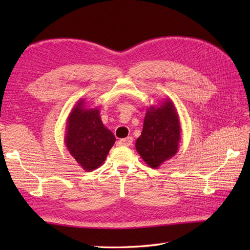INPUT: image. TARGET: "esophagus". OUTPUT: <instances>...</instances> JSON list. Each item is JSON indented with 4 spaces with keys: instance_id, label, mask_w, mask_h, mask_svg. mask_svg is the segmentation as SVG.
Wrapping results in <instances>:
<instances>
[{
    "instance_id": "1",
    "label": "esophagus",
    "mask_w": 250,
    "mask_h": 250,
    "mask_svg": "<svg viewBox=\"0 0 250 250\" xmlns=\"http://www.w3.org/2000/svg\"><path fill=\"white\" fill-rule=\"evenodd\" d=\"M132 143H133V139H132L131 136L129 137H125V139H122L118 142V144L120 146H131Z\"/></svg>"
}]
</instances>
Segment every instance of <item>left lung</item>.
Here are the masks:
<instances>
[{
  "label": "left lung",
  "mask_w": 250,
  "mask_h": 250,
  "mask_svg": "<svg viewBox=\"0 0 250 250\" xmlns=\"http://www.w3.org/2000/svg\"><path fill=\"white\" fill-rule=\"evenodd\" d=\"M180 121L172 100L166 99L147 108L142 134L135 148L149 167L158 168L176 155L180 142Z\"/></svg>",
  "instance_id": "1"
}]
</instances>
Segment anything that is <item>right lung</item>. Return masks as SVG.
<instances>
[{
    "instance_id": "right-lung-1",
    "label": "right lung",
    "mask_w": 250,
    "mask_h": 250,
    "mask_svg": "<svg viewBox=\"0 0 250 250\" xmlns=\"http://www.w3.org/2000/svg\"><path fill=\"white\" fill-rule=\"evenodd\" d=\"M116 137L103 125L99 107H87L79 99L67 117L64 143L71 156L84 171L90 172L104 163Z\"/></svg>"
}]
</instances>
